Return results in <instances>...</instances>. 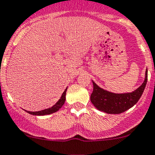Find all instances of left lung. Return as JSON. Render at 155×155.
Returning <instances> with one entry per match:
<instances>
[{"instance_id": "8db88e82", "label": "left lung", "mask_w": 155, "mask_h": 155, "mask_svg": "<svg viewBox=\"0 0 155 155\" xmlns=\"http://www.w3.org/2000/svg\"><path fill=\"white\" fill-rule=\"evenodd\" d=\"M147 82V69L144 82L140 87L128 94H113L97 86L93 81L94 90L90 95L93 105L99 110L107 114H121L134 106L140 99Z\"/></svg>"}]
</instances>
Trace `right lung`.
I'll return each mask as SVG.
<instances>
[{
    "label": "right lung",
    "mask_w": 155,
    "mask_h": 155,
    "mask_svg": "<svg viewBox=\"0 0 155 155\" xmlns=\"http://www.w3.org/2000/svg\"><path fill=\"white\" fill-rule=\"evenodd\" d=\"M66 90L63 92L62 95H61V97L59 99V101L57 102L54 106H53L51 108L46 109V110H41V111H37V112H31V111H27V113L33 115H46V114H53V113L56 112L58 111L59 109L61 107V106L64 105L65 101V94H66Z\"/></svg>",
    "instance_id": "add662e5"
}]
</instances>
